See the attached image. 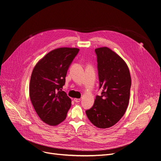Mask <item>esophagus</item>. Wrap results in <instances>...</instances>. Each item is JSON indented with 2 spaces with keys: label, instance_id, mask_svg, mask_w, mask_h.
<instances>
[{
  "label": "esophagus",
  "instance_id": "1",
  "mask_svg": "<svg viewBox=\"0 0 161 161\" xmlns=\"http://www.w3.org/2000/svg\"><path fill=\"white\" fill-rule=\"evenodd\" d=\"M74 101L76 102V103H79V102H80L81 99H78V98H75Z\"/></svg>",
  "mask_w": 161,
  "mask_h": 161
}]
</instances>
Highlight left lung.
Returning <instances> with one entry per match:
<instances>
[{"mask_svg":"<svg viewBox=\"0 0 161 161\" xmlns=\"http://www.w3.org/2000/svg\"><path fill=\"white\" fill-rule=\"evenodd\" d=\"M97 55L100 96H96L87 118L96 127L107 128L118 123L125 114L130 99L131 77L122 58L110 49H95Z\"/></svg>","mask_w":161,"mask_h":161,"instance_id":"left-lung-1","label":"left lung"}]
</instances>
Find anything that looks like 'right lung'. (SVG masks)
I'll return each instance as SVG.
<instances>
[{
    "label": "right lung",
    "instance_id": "obj_1",
    "mask_svg": "<svg viewBox=\"0 0 161 161\" xmlns=\"http://www.w3.org/2000/svg\"><path fill=\"white\" fill-rule=\"evenodd\" d=\"M78 48L55 49L36 64L30 83L32 105L42 121L56 126L64 121L71 99L62 89L69 66L78 53Z\"/></svg>",
    "mask_w": 161,
    "mask_h": 161
}]
</instances>
